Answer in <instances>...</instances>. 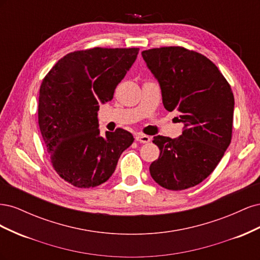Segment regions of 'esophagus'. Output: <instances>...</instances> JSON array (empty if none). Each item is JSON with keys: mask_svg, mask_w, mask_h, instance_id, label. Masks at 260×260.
I'll return each mask as SVG.
<instances>
[{"mask_svg": "<svg viewBox=\"0 0 260 260\" xmlns=\"http://www.w3.org/2000/svg\"><path fill=\"white\" fill-rule=\"evenodd\" d=\"M136 141L139 143H148L149 141H151V138H149L148 136L141 135V133H139V135L136 136Z\"/></svg>", "mask_w": 260, "mask_h": 260, "instance_id": "1", "label": "esophagus"}]
</instances>
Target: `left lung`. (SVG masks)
Here are the masks:
<instances>
[{
    "instance_id": "left-lung-1",
    "label": "left lung",
    "mask_w": 260,
    "mask_h": 260,
    "mask_svg": "<svg viewBox=\"0 0 260 260\" xmlns=\"http://www.w3.org/2000/svg\"><path fill=\"white\" fill-rule=\"evenodd\" d=\"M158 81L162 104L178 112L183 131L178 139L156 136L158 159L149 166L156 183L172 191L201 183L231 143L234 96L217 66L204 55L180 46L142 52Z\"/></svg>"
}]
</instances>
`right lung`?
<instances>
[{
	"mask_svg": "<svg viewBox=\"0 0 260 260\" xmlns=\"http://www.w3.org/2000/svg\"><path fill=\"white\" fill-rule=\"evenodd\" d=\"M139 49L94 48L60 58L40 86L39 127L60 178L77 187H94L112 177L133 143L130 132L100 135L98 112L136 61Z\"/></svg>",
	"mask_w": 260,
	"mask_h": 260,
	"instance_id": "obj_1",
	"label": "right lung"
}]
</instances>
